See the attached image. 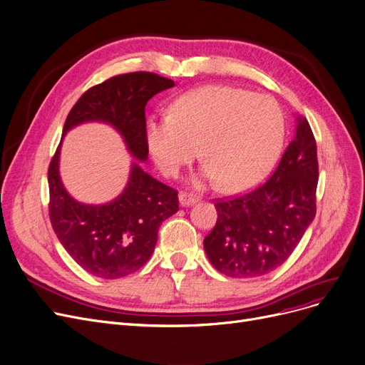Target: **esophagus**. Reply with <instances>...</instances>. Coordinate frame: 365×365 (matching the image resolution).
I'll list each match as a JSON object with an SVG mask.
<instances>
[{
  "instance_id": "esophagus-1",
  "label": "esophagus",
  "mask_w": 365,
  "mask_h": 365,
  "mask_svg": "<svg viewBox=\"0 0 365 365\" xmlns=\"http://www.w3.org/2000/svg\"><path fill=\"white\" fill-rule=\"evenodd\" d=\"M195 201H197V197L192 195V194H189V192H180V194H179V202H180V205H191V204H194Z\"/></svg>"
}]
</instances>
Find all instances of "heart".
<instances>
[{
	"instance_id": "obj_1",
	"label": "heart",
	"mask_w": 365,
	"mask_h": 365,
	"mask_svg": "<svg viewBox=\"0 0 365 365\" xmlns=\"http://www.w3.org/2000/svg\"><path fill=\"white\" fill-rule=\"evenodd\" d=\"M283 116L274 100L231 86H205L185 93L170 115L148 120L146 138L165 176L176 178L198 156L204 179L224 192L258 182L276 161Z\"/></svg>"
}]
</instances>
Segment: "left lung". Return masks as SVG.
<instances>
[{"mask_svg": "<svg viewBox=\"0 0 365 365\" xmlns=\"http://www.w3.org/2000/svg\"><path fill=\"white\" fill-rule=\"evenodd\" d=\"M265 183L250 192L216 200L217 220L204 239L217 272L259 277L287 261L316 215L318 152L306 118Z\"/></svg>", "mask_w": 365, "mask_h": 365, "instance_id": "8db88e82", "label": "left lung"}]
</instances>
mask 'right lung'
<instances>
[{
	"mask_svg": "<svg viewBox=\"0 0 365 365\" xmlns=\"http://www.w3.org/2000/svg\"><path fill=\"white\" fill-rule=\"evenodd\" d=\"M173 86L170 78L149 71L110 77L77 100L66 119L64 134L78 123L106 122L119 131L135 160L146 161V104ZM61 143L47 171L49 217L58 240L92 276L119 279L137 272L153 253L163 222L179 210L178 191L133 163L128 183L118 198L101 205L78 202L59 178Z\"/></svg>",
	"mask_w": 365,
	"mask_h": 365,
	"instance_id": "1",
	"label": "right lung"
}]
</instances>
